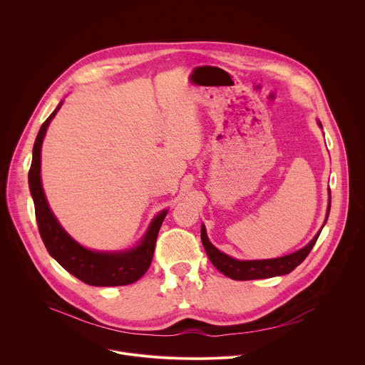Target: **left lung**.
Instances as JSON below:
<instances>
[{
    "label": "left lung",
    "mask_w": 365,
    "mask_h": 365,
    "mask_svg": "<svg viewBox=\"0 0 365 365\" xmlns=\"http://www.w3.org/2000/svg\"><path fill=\"white\" fill-rule=\"evenodd\" d=\"M329 210H331V200L328 205L327 220L329 217ZM327 220H325V222H327ZM319 234H321V231L306 247H303L302 250H299L293 254L279 257V258H272V259H248V262L235 259V258L221 252L218 248H215L210 242V240H207L205 227H202L200 240H202V244L205 247L207 257H210V259H211V263L222 274H225L227 277L234 279V280H255V279H269V277H274V276H283V274H287L292 270H294L309 255L312 248H314Z\"/></svg>",
    "instance_id": "8db88e82"
}]
</instances>
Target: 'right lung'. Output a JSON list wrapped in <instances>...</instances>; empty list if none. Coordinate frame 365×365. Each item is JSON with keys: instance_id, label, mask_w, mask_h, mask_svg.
<instances>
[{"instance_id": "add662e5", "label": "right lung", "mask_w": 365, "mask_h": 365, "mask_svg": "<svg viewBox=\"0 0 365 365\" xmlns=\"http://www.w3.org/2000/svg\"><path fill=\"white\" fill-rule=\"evenodd\" d=\"M58 108L43 123L33 147V160L29 170V185L34 200L36 221L40 237L48 254L72 276L91 286H125L137 282L150 267L155 240L168 211L160 212L151 222L143 241L124 252H99L83 248L73 241L51 214L40 180V150L46 130Z\"/></svg>"}]
</instances>
